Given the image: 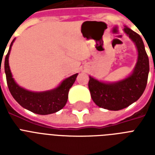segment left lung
<instances>
[{"label": "left lung", "instance_id": "obj_1", "mask_svg": "<svg viewBox=\"0 0 155 155\" xmlns=\"http://www.w3.org/2000/svg\"><path fill=\"white\" fill-rule=\"evenodd\" d=\"M124 31L137 49V61L132 74L115 83L101 82L89 76L88 87L92 101L97 106L108 110H120L137 101L144 92L148 80L149 58L142 38L127 26Z\"/></svg>", "mask_w": 155, "mask_h": 155}]
</instances>
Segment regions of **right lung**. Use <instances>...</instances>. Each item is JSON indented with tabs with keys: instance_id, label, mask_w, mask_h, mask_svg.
I'll use <instances>...</instances> for the list:
<instances>
[{
	"instance_id": "obj_1",
	"label": "right lung",
	"mask_w": 155,
	"mask_h": 155,
	"mask_svg": "<svg viewBox=\"0 0 155 155\" xmlns=\"http://www.w3.org/2000/svg\"><path fill=\"white\" fill-rule=\"evenodd\" d=\"M14 40L15 38L11 42L9 50L5 59V72L11 95L23 108L40 115H47L62 109L68 101L69 89L75 83L78 75L77 73L65 79L56 88L50 91L35 92L22 88L13 80L8 65V57Z\"/></svg>"
}]
</instances>
